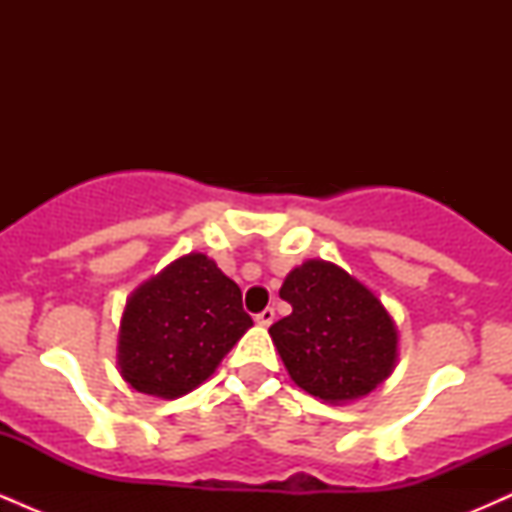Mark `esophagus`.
Returning a JSON list of instances; mask_svg holds the SVG:
<instances>
[{"label":"esophagus","mask_w":512,"mask_h":512,"mask_svg":"<svg viewBox=\"0 0 512 512\" xmlns=\"http://www.w3.org/2000/svg\"><path fill=\"white\" fill-rule=\"evenodd\" d=\"M255 322H257V325H260V327H269V325H272V322H274V310H272V308L262 310V313L255 317Z\"/></svg>","instance_id":"esophagus-1"}]
</instances>
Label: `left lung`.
I'll list each match as a JSON object with an SVG mask.
<instances>
[{"instance_id": "8db88e82", "label": "left lung", "mask_w": 512, "mask_h": 512, "mask_svg": "<svg viewBox=\"0 0 512 512\" xmlns=\"http://www.w3.org/2000/svg\"><path fill=\"white\" fill-rule=\"evenodd\" d=\"M279 296L293 313L269 337L301 390L327 404L370 395L392 375L399 332L390 310L339 264L305 260L286 274Z\"/></svg>"}]
</instances>
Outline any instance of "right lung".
Masks as SVG:
<instances>
[{
    "instance_id": "add662e5",
    "label": "right lung",
    "mask_w": 512,
    "mask_h": 512,
    "mask_svg": "<svg viewBox=\"0 0 512 512\" xmlns=\"http://www.w3.org/2000/svg\"><path fill=\"white\" fill-rule=\"evenodd\" d=\"M252 327L238 284L204 252H190L129 293L117 368L132 390L175 399L214 375Z\"/></svg>"
}]
</instances>
